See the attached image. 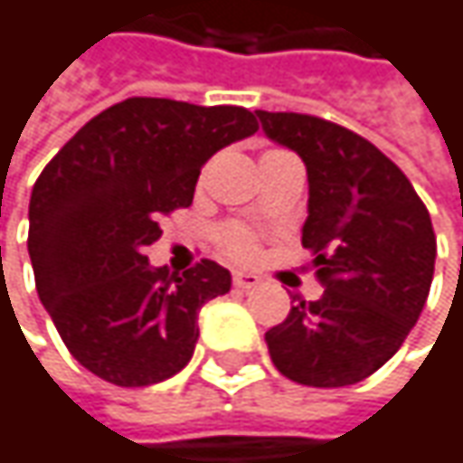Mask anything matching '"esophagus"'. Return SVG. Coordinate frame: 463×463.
<instances>
[{"label":"esophagus","instance_id":"esophagus-1","mask_svg":"<svg viewBox=\"0 0 463 463\" xmlns=\"http://www.w3.org/2000/svg\"><path fill=\"white\" fill-rule=\"evenodd\" d=\"M232 284H235L238 289H254V287L260 284V276L246 273V270H235V273H232Z\"/></svg>","mask_w":463,"mask_h":463}]
</instances>
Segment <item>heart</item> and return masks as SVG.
Here are the masks:
<instances>
[{
    "label": "heart",
    "mask_w": 463,
    "mask_h": 463,
    "mask_svg": "<svg viewBox=\"0 0 463 463\" xmlns=\"http://www.w3.org/2000/svg\"><path fill=\"white\" fill-rule=\"evenodd\" d=\"M217 241H220V249L232 260H249L257 249L254 235L243 225H222L217 231Z\"/></svg>",
    "instance_id": "heart-1"
}]
</instances>
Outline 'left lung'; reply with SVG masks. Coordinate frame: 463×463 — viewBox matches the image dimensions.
Returning a JSON list of instances; mask_svg holds the SVG:
<instances>
[{
    "instance_id": "1",
    "label": "left lung",
    "mask_w": 463,
    "mask_h": 463,
    "mask_svg": "<svg viewBox=\"0 0 463 463\" xmlns=\"http://www.w3.org/2000/svg\"><path fill=\"white\" fill-rule=\"evenodd\" d=\"M265 137L308 171L303 246L324 287L265 332L295 383L337 389L383 367L429 298L437 238L411 179L359 134L295 112H254ZM298 300V298H295Z\"/></svg>"
}]
</instances>
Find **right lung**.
<instances>
[{"instance_id":"obj_1","label":"right lung","mask_w":463,"mask_h":463,"mask_svg":"<svg viewBox=\"0 0 463 463\" xmlns=\"http://www.w3.org/2000/svg\"><path fill=\"white\" fill-rule=\"evenodd\" d=\"M243 107L126 99L85 123L29 201L37 295L71 356L115 386H149L193 359L201 308L231 270L149 265L163 217L193 203L206 160L257 131Z\"/></svg>"}]
</instances>
